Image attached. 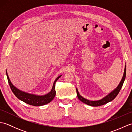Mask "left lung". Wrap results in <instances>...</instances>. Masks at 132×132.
Here are the masks:
<instances>
[{
	"mask_svg": "<svg viewBox=\"0 0 132 132\" xmlns=\"http://www.w3.org/2000/svg\"><path fill=\"white\" fill-rule=\"evenodd\" d=\"M125 77H126V65L125 66L124 74H123L122 79L121 81H120V83L119 84V85L117 86V87L114 88L112 91H111L110 93H109L107 95H106L105 96L103 97L102 99L98 100H90L87 99L86 98L81 96V95L79 94V92H78V88H77V94L78 98L81 101V102L86 104H87L88 105L92 106H100V105H103L104 104H105L111 102L112 100H113L114 98L117 96V95H118L120 89H121L122 86L123 85V83L124 82Z\"/></svg>",
	"mask_w": 132,
	"mask_h": 132,
	"instance_id": "8db88e82",
	"label": "left lung"
}]
</instances>
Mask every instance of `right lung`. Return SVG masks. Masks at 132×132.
<instances>
[{
  "instance_id": "obj_1",
  "label": "right lung",
  "mask_w": 132,
  "mask_h": 132,
  "mask_svg": "<svg viewBox=\"0 0 132 132\" xmlns=\"http://www.w3.org/2000/svg\"><path fill=\"white\" fill-rule=\"evenodd\" d=\"M6 74L8 81V83H9L11 90L13 92L14 95H15L19 100L23 101V102L33 106H42L45 105L49 103L51 101L53 100L56 94L55 89V82H57L59 78L62 76V75H60V76L56 78L54 83H53V85L51 91H50L49 93L44 95H38L36 94L28 93V92L23 91L20 90V89H18L13 85L12 82H11L9 77H8L7 70Z\"/></svg>"
}]
</instances>
